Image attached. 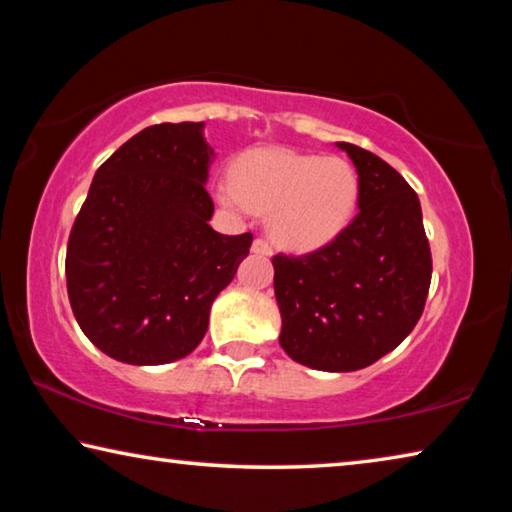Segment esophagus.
<instances>
[{
  "label": "esophagus",
  "mask_w": 512,
  "mask_h": 512,
  "mask_svg": "<svg viewBox=\"0 0 512 512\" xmlns=\"http://www.w3.org/2000/svg\"><path fill=\"white\" fill-rule=\"evenodd\" d=\"M253 253H257V255H271L273 253V248H271V244H268L266 239H255L253 241Z\"/></svg>",
  "instance_id": "obj_1"
}]
</instances>
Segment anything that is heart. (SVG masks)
Masks as SVG:
<instances>
[{
	"label": "heart",
	"mask_w": 512,
	"mask_h": 512,
	"mask_svg": "<svg viewBox=\"0 0 512 512\" xmlns=\"http://www.w3.org/2000/svg\"><path fill=\"white\" fill-rule=\"evenodd\" d=\"M219 201L235 212L271 214L277 244L311 250L348 228L359 203V173L339 155L257 151L237 164L235 183H221Z\"/></svg>",
	"instance_id": "1"
}]
</instances>
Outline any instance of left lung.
<instances>
[{
    "label": "left lung",
    "instance_id": "left-lung-1",
    "mask_svg": "<svg viewBox=\"0 0 512 512\" xmlns=\"http://www.w3.org/2000/svg\"><path fill=\"white\" fill-rule=\"evenodd\" d=\"M359 173V214L314 253L275 255L280 345L325 372L361 370L395 350L418 323L431 250L418 194L391 164L336 142Z\"/></svg>",
    "mask_w": 512,
    "mask_h": 512
}]
</instances>
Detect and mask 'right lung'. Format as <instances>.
<instances>
[{"label": "right lung", "instance_id": "right-lung-1", "mask_svg": "<svg viewBox=\"0 0 512 512\" xmlns=\"http://www.w3.org/2000/svg\"><path fill=\"white\" fill-rule=\"evenodd\" d=\"M203 121L155 124L94 173L67 241V296L83 334L131 366L187 357L203 341L214 298L253 235L207 223L214 158Z\"/></svg>", "mask_w": 512, "mask_h": 512}]
</instances>
